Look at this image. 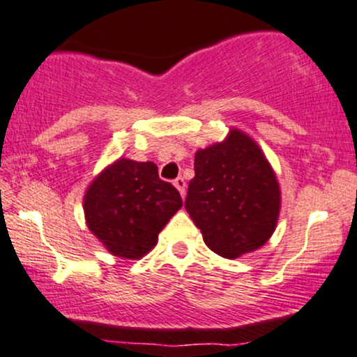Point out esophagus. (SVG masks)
<instances>
[{"instance_id": "1", "label": "esophagus", "mask_w": 357, "mask_h": 357, "mask_svg": "<svg viewBox=\"0 0 357 357\" xmlns=\"http://www.w3.org/2000/svg\"><path fill=\"white\" fill-rule=\"evenodd\" d=\"M174 185L177 187V190L180 192V195H182V197H185V189H187L185 180H183L182 177H177V178L174 180Z\"/></svg>"}]
</instances>
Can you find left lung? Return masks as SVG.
<instances>
[{
    "label": "left lung",
    "instance_id": "obj_1",
    "mask_svg": "<svg viewBox=\"0 0 357 357\" xmlns=\"http://www.w3.org/2000/svg\"><path fill=\"white\" fill-rule=\"evenodd\" d=\"M194 170L185 209L207 248L229 259L261 248L273 234L282 200L261 148L231 130L224 142L195 153Z\"/></svg>",
    "mask_w": 357,
    "mask_h": 357
}]
</instances>
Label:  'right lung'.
Returning <instances> with one entry per match:
<instances>
[{
    "instance_id": "obj_1",
    "label": "right lung",
    "mask_w": 357,
    "mask_h": 357,
    "mask_svg": "<svg viewBox=\"0 0 357 357\" xmlns=\"http://www.w3.org/2000/svg\"><path fill=\"white\" fill-rule=\"evenodd\" d=\"M180 207L178 190L158 177L153 162L130 158L104 168L84 195L87 227L111 255L126 259L145 256Z\"/></svg>"
}]
</instances>
